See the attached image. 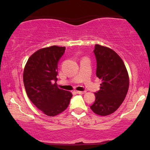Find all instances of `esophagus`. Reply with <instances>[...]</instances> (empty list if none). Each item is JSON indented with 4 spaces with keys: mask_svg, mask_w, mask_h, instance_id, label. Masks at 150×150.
<instances>
[{
    "mask_svg": "<svg viewBox=\"0 0 150 150\" xmlns=\"http://www.w3.org/2000/svg\"><path fill=\"white\" fill-rule=\"evenodd\" d=\"M76 93L77 94H85V93H86L85 91H76Z\"/></svg>",
    "mask_w": 150,
    "mask_h": 150,
    "instance_id": "1",
    "label": "esophagus"
}]
</instances>
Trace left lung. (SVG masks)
I'll use <instances>...</instances> for the list:
<instances>
[{"label":"left lung","mask_w":150,"mask_h":150,"mask_svg":"<svg viewBox=\"0 0 150 150\" xmlns=\"http://www.w3.org/2000/svg\"><path fill=\"white\" fill-rule=\"evenodd\" d=\"M97 77L101 80L100 89L90 108L96 114L106 116L116 111L124 101L129 88V76L123 60L113 50L96 44Z\"/></svg>","instance_id":"obj_1"}]
</instances>
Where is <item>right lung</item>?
Segmentation results:
<instances>
[{
	"label": "right lung",
	"instance_id": "right-lung-1",
	"mask_svg": "<svg viewBox=\"0 0 150 150\" xmlns=\"http://www.w3.org/2000/svg\"><path fill=\"white\" fill-rule=\"evenodd\" d=\"M65 50V46H58L39 49L29 58L24 69V85L29 99L49 116L64 111L73 97L56 83L58 62Z\"/></svg>",
	"mask_w": 150,
	"mask_h": 150
}]
</instances>
